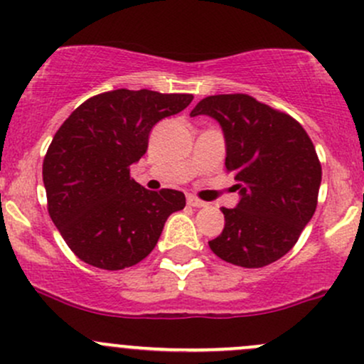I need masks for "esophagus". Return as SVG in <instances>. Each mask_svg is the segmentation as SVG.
I'll list each match as a JSON object with an SVG mask.
<instances>
[{"mask_svg": "<svg viewBox=\"0 0 364 364\" xmlns=\"http://www.w3.org/2000/svg\"><path fill=\"white\" fill-rule=\"evenodd\" d=\"M186 202H188V205H191V207H205L207 205V202L200 200V198H197L195 195H188Z\"/></svg>", "mask_w": 364, "mask_h": 364, "instance_id": "34e87169", "label": "esophagus"}]
</instances>
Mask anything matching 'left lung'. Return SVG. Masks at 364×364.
Wrapping results in <instances>:
<instances>
[{
  "label": "left lung",
  "mask_w": 364,
  "mask_h": 364,
  "mask_svg": "<svg viewBox=\"0 0 364 364\" xmlns=\"http://www.w3.org/2000/svg\"><path fill=\"white\" fill-rule=\"evenodd\" d=\"M190 115L219 122L226 171L240 191L235 209H221L225 230L209 242L210 250L242 267L278 261L297 243L318 203L321 164L304 127L243 93L203 98Z\"/></svg>",
  "instance_id": "8db88e82"
}]
</instances>
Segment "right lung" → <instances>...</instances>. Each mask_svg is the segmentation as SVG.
<instances>
[{"label": "right lung", "instance_id": "1", "mask_svg": "<svg viewBox=\"0 0 364 364\" xmlns=\"http://www.w3.org/2000/svg\"><path fill=\"white\" fill-rule=\"evenodd\" d=\"M191 95L114 90L86 100L53 136L43 162L48 213L86 264L117 271L157 245L183 191H150L129 176L149 149L151 127L190 105Z\"/></svg>", "mask_w": 364, "mask_h": 364}]
</instances>
